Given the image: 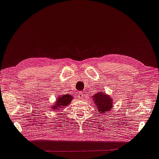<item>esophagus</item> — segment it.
<instances>
[{"label":"esophagus","instance_id":"esophagus-1","mask_svg":"<svg viewBox=\"0 0 159 159\" xmlns=\"http://www.w3.org/2000/svg\"><path fill=\"white\" fill-rule=\"evenodd\" d=\"M77 96H78V98L80 99H83V98H84V92H79L78 95H77Z\"/></svg>","mask_w":159,"mask_h":159}]
</instances>
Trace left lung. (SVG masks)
I'll list each match as a JSON object with an SVG mask.
<instances>
[{"instance_id": "8db88e82", "label": "left lung", "mask_w": 159, "mask_h": 159, "mask_svg": "<svg viewBox=\"0 0 159 159\" xmlns=\"http://www.w3.org/2000/svg\"><path fill=\"white\" fill-rule=\"evenodd\" d=\"M99 92L95 93L92 96V101L96 106L98 111L101 114L109 111L113 106V100L109 95H107L104 91H101L99 90Z\"/></svg>"}]
</instances>
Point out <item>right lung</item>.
Listing matches in <instances>:
<instances>
[{"label": "right lung", "instance_id": "obj_1", "mask_svg": "<svg viewBox=\"0 0 159 159\" xmlns=\"http://www.w3.org/2000/svg\"><path fill=\"white\" fill-rule=\"evenodd\" d=\"M73 97L69 94H63L57 97L56 102L52 105H51V111H61L62 109L65 107L69 105L73 100Z\"/></svg>", "mask_w": 159, "mask_h": 159}]
</instances>
